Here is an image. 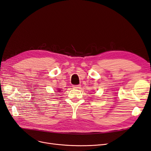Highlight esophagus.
Instances as JSON below:
<instances>
[{"label":"esophagus","instance_id":"1","mask_svg":"<svg viewBox=\"0 0 151 151\" xmlns=\"http://www.w3.org/2000/svg\"><path fill=\"white\" fill-rule=\"evenodd\" d=\"M74 89H79L81 88V85H76L73 86Z\"/></svg>","mask_w":151,"mask_h":151}]
</instances>
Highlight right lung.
I'll return each instance as SVG.
<instances>
[{"label": "right lung", "instance_id": "obj_1", "mask_svg": "<svg viewBox=\"0 0 151 151\" xmlns=\"http://www.w3.org/2000/svg\"><path fill=\"white\" fill-rule=\"evenodd\" d=\"M57 91H60V90H57ZM59 92H60V91H59Z\"/></svg>", "mask_w": 151, "mask_h": 151}]
</instances>
